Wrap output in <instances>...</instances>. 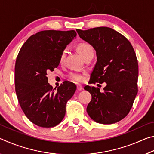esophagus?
<instances>
[{"label": "esophagus", "mask_w": 154, "mask_h": 154, "mask_svg": "<svg viewBox=\"0 0 154 154\" xmlns=\"http://www.w3.org/2000/svg\"><path fill=\"white\" fill-rule=\"evenodd\" d=\"M83 90V87L82 85H77V91H82Z\"/></svg>", "instance_id": "esophagus-1"}]
</instances>
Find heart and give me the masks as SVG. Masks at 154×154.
Masks as SVG:
<instances>
[{
	"label": "heart",
	"mask_w": 154,
	"mask_h": 154,
	"mask_svg": "<svg viewBox=\"0 0 154 154\" xmlns=\"http://www.w3.org/2000/svg\"><path fill=\"white\" fill-rule=\"evenodd\" d=\"M77 51L79 52L81 56L84 58L85 56H87L90 52L93 51V49L90 44L86 43H80L79 45L77 46ZM65 56H66V51H63L61 54L60 58V62L62 63L63 62ZM69 79L72 81V82L79 83L82 82L83 81V76L81 74L75 73V72H71L69 75Z\"/></svg>",
	"instance_id": "b5f03b06"
}]
</instances>
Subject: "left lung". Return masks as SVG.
<instances>
[{"label": "left lung", "mask_w": 154, "mask_h": 154, "mask_svg": "<svg viewBox=\"0 0 154 154\" xmlns=\"http://www.w3.org/2000/svg\"><path fill=\"white\" fill-rule=\"evenodd\" d=\"M76 30L96 51L97 62L90 83H106L103 92L99 88L85 86L92 95L87 113L97 123H116L128 114L138 92L139 67L134 49L124 36L111 28Z\"/></svg>", "instance_id": "1"}]
</instances>
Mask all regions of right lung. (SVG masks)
<instances>
[{"instance_id":"add662e5","label":"right lung","mask_w":154,"mask_h":154,"mask_svg":"<svg viewBox=\"0 0 154 154\" xmlns=\"http://www.w3.org/2000/svg\"><path fill=\"white\" fill-rule=\"evenodd\" d=\"M76 35L75 30L41 31L20 49L15 66V92L26 116L36 126H56L64 118L76 86L64 82L53 89L47 72L58 66L61 54Z\"/></svg>"}]
</instances>
